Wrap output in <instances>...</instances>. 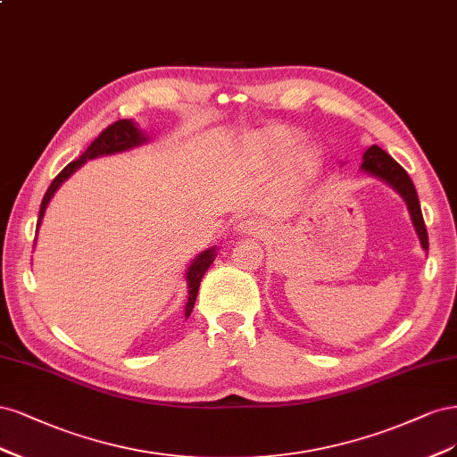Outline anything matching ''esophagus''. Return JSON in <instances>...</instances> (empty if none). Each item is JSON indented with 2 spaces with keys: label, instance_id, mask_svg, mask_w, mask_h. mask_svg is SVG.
I'll list each match as a JSON object with an SVG mask.
<instances>
[{
  "label": "esophagus",
  "instance_id": "34e87169",
  "mask_svg": "<svg viewBox=\"0 0 457 457\" xmlns=\"http://www.w3.org/2000/svg\"><path fill=\"white\" fill-rule=\"evenodd\" d=\"M260 228L262 226L254 218H245V220H239L237 226H235V233L241 235V237H253V235L260 233Z\"/></svg>",
  "mask_w": 457,
  "mask_h": 457
}]
</instances>
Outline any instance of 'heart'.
Here are the masks:
<instances>
[{"label": "heart", "mask_w": 457, "mask_h": 457, "mask_svg": "<svg viewBox=\"0 0 457 457\" xmlns=\"http://www.w3.org/2000/svg\"><path fill=\"white\" fill-rule=\"evenodd\" d=\"M290 138L288 135H283V132H277V130H263V132H258V135H254L253 138L248 140V145L250 150H253L254 155H260V157H277L281 155L287 145H288ZM302 161L305 157H300Z\"/></svg>", "instance_id": "heart-1"}]
</instances>
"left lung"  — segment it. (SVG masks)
I'll return each mask as SVG.
<instances>
[{"instance_id": "8db88e82", "label": "left lung", "mask_w": 457, "mask_h": 457, "mask_svg": "<svg viewBox=\"0 0 457 457\" xmlns=\"http://www.w3.org/2000/svg\"><path fill=\"white\" fill-rule=\"evenodd\" d=\"M361 170L374 176V179H379L381 182H386L403 197V201L406 203L410 220H411V226H414L416 235L420 239V245L427 253V250H429V239H427V229H425L423 214H421V207H420L418 191L414 187V182L410 180L408 172L399 163H396V161L387 152L381 150L379 145H372V148H368L362 154Z\"/></svg>"}]
</instances>
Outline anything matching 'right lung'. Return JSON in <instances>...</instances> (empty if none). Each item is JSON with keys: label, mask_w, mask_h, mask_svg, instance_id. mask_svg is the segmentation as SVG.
Here are the masks:
<instances>
[{"label": "right lung", "mask_w": 457, "mask_h": 457, "mask_svg": "<svg viewBox=\"0 0 457 457\" xmlns=\"http://www.w3.org/2000/svg\"><path fill=\"white\" fill-rule=\"evenodd\" d=\"M148 140H150L148 135H145L142 129H138V125L132 121V120H120V121L112 123L110 127H106L93 140V144L89 145V148H87L79 155V159L71 161L70 165H66L61 172L56 174V179L51 182L49 189L46 191V195H43L41 207H39L37 228L36 229H39V226H41V220H43V216H46L47 204L53 199L54 191L61 187L73 172H76L78 169H81L87 163V161L96 159V157H104V155L123 154V152H129L132 148H138V145L148 144ZM216 250H218V246H211L207 250H203L201 254H197L194 260L189 262V266L186 270V285H187V300H186V305H184V317L186 319L189 317L191 309H194V305H195V298H197L199 285H201V278H203L204 271L211 268V263L218 256Z\"/></svg>", "instance_id": "obj_1"}]
</instances>
